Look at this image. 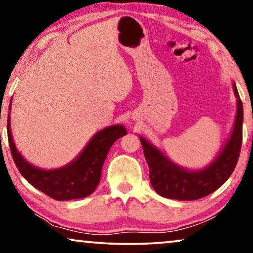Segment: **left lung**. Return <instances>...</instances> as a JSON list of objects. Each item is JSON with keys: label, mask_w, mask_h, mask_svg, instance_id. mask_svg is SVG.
<instances>
[{"label": "left lung", "mask_w": 253, "mask_h": 253, "mask_svg": "<svg viewBox=\"0 0 253 253\" xmlns=\"http://www.w3.org/2000/svg\"><path fill=\"white\" fill-rule=\"evenodd\" d=\"M237 100L236 120L233 133L223 151L212 165L200 171H188L177 167L158 148L140 138L144 155L148 165L151 184L162 197L177 200H196L209 196L229 178L240 158L243 139V103L234 84Z\"/></svg>", "instance_id": "8db88e82"}]
</instances>
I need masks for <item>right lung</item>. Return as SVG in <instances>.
<instances>
[{"label":"right lung","mask_w":253,"mask_h":253,"mask_svg":"<svg viewBox=\"0 0 253 253\" xmlns=\"http://www.w3.org/2000/svg\"><path fill=\"white\" fill-rule=\"evenodd\" d=\"M8 140L16 167L24 178L55 200L85 198L94 191L101 177L102 165L112 145L126 134L122 126L106 127L95 134L81 155L70 165L55 170H42L29 164L13 144L8 115Z\"/></svg>","instance_id":"right-lung-1"}]
</instances>
